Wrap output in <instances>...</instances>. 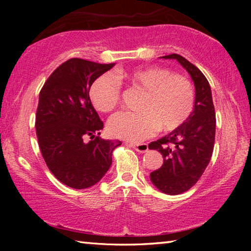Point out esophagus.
Wrapping results in <instances>:
<instances>
[{
	"label": "esophagus",
	"mask_w": 251,
	"mask_h": 251,
	"mask_svg": "<svg viewBox=\"0 0 251 251\" xmlns=\"http://www.w3.org/2000/svg\"><path fill=\"white\" fill-rule=\"evenodd\" d=\"M130 146L139 152H145V151H148V145L145 143H143V144H130Z\"/></svg>",
	"instance_id": "34e87169"
}]
</instances>
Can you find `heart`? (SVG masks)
Listing matches in <instances>:
<instances>
[{"mask_svg":"<svg viewBox=\"0 0 251 251\" xmlns=\"http://www.w3.org/2000/svg\"><path fill=\"white\" fill-rule=\"evenodd\" d=\"M145 91L141 112L123 110L110 117L108 130L115 137L141 142L151 137L159 129H177L192 115L195 108V88L184 75L173 74L161 66H147L130 71H118L115 77L104 74L90 88L93 105L100 112L108 113L121 103L122 85Z\"/></svg>","mask_w":251,"mask_h":251,"instance_id":"obj_1","label":"heart"}]
</instances>
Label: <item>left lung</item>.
<instances>
[{
    "label": "left lung",
    "instance_id": "1",
    "mask_svg": "<svg viewBox=\"0 0 251 251\" xmlns=\"http://www.w3.org/2000/svg\"><path fill=\"white\" fill-rule=\"evenodd\" d=\"M163 57L177 59L192 76L196 88L194 112L185 124L148 145L164 158L161 167L151 173L152 184L165 194L178 195L192 188L209 164L215 145L216 113L209 83L201 70L181 55Z\"/></svg>",
    "mask_w": 251,
    "mask_h": 251
}]
</instances>
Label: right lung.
I'll return each instance as SVG.
<instances>
[{"label":"right lung","instance_id":"right-lung-1","mask_svg":"<svg viewBox=\"0 0 251 251\" xmlns=\"http://www.w3.org/2000/svg\"><path fill=\"white\" fill-rule=\"evenodd\" d=\"M114 65L67 59L40 92L35 128L42 156L50 173L72 188L99 182L110 167L113 151L122 144L100 137L104 123L90 99L94 80Z\"/></svg>","mask_w":251,"mask_h":251}]
</instances>
